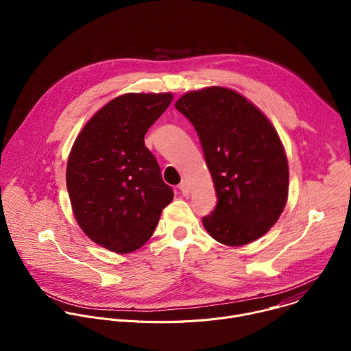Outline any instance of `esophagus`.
I'll return each mask as SVG.
<instances>
[{"instance_id":"34e87169","label":"esophagus","mask_w":351,"mask_h":351,"mask_svg":"<svg viewBox=\"0 0 351 351\" xmlns=\"http://www.w3.org/2000/svg\"><path fill=\"white\" fill-rule=\"evenodd\" d=\"M179 189H180V191H182L184 195H187V194L190 193V186H189V183H187L186 180H182V182H180Z\"/></svg>"}]
</instances>
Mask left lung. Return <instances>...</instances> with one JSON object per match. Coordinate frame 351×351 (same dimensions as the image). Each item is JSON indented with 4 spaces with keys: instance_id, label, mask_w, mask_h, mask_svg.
Segmentation results:
<instances>
[{
    "instance_id": "left-lung-1",
    "label": "left lung",
    "mask_w": 351,
    "mask_h": 351,
    "mask_svg": "<svg viewBox=\"0 0 351 351\" xmlns=\"http://www.w3.org/2000/svg\"><path fill=\"white\" fill-rule=\"evenodd\" d=\"M197 130L218 204L203 218L217 241L239 247L264 236L285 210L289 165L269 119L221 86L183 94L175 104Z\"/></svg>"
}]
</instances>
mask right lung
I'll return each instance as SVG.
<instances>
[{
	"mask_svg": "<svg viewBox=\"0 0 351 351\" xmlns=\"http://www.w3.org/2000/svg\"><path fill=\"white\" fill-rule=\"evenodd\" d=\"M172 93H128L98 110L77 134L66 187L80 229L110 252L140 248L172 202L144 134L169 107Z\"/></svg>",
	"mask_w": 351,
	"mask_h": 351,
	"instance_id": "add662e5",
	"label": "right lung"
}]
</instances>
